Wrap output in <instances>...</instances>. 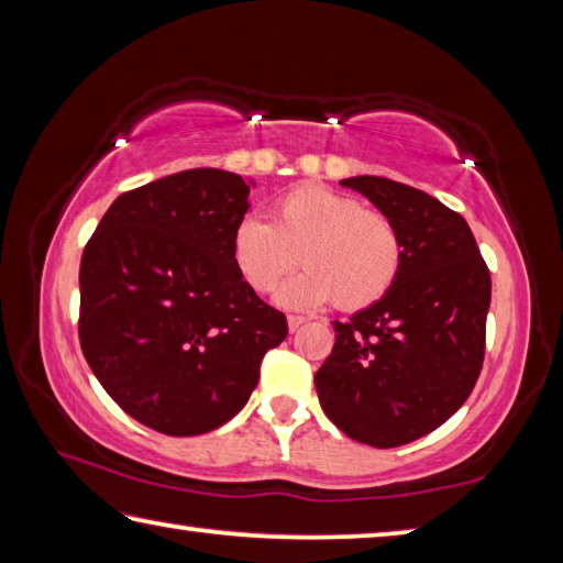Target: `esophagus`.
I'll return each mask as SVG.
<instances>
[{
	"label": "esophagus",
	"mask_w": 563,
	"mask_h": 563,
	"mask_svg": "<svg viewBox=\"0 0 563 563\" xmlns=\"http://www.w3.org/2000/svg\"><path fill=\"white\" fill-rule=\"evenodd\" d=\"M300 325H305V318H302V316H290V318H288V328H290V332H295V330H298Z\"/></svg>",
	"instance_id": "esophagus-1"
}]
</instances>
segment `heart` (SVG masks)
<instances>
[{"instance_id": "obj_1", "label": "heart", "mask_w": 563, "mask_h": 563, "mask_svg": "<svg viewBox=\"0 0 563 563\" xmlns=\"http://www.w3.org/2000/svg\"><path fill=\"white\" fill-rule=\"evenodd\" d=\"M405 261L393 218L325 186H300L273 203L271 223L243 218L233 233V263L258 295H271L298 268L308 271L280 290L288 308L332 300L355 312L383 300Z\"/></svg>"}]
</instances>
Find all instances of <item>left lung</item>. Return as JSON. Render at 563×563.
<instances>
[{"mask_svg": "<svg viewBox=\"0 0 563 563\" xmlns=\"http://www.w3.org/2000/svg\"><path fill=\"white\" fill-rule=\"evenodd\" d=\"M340 184L393 218L405 261L383 300L332 322L335 345L316 389L338 430L389 450L434 432L472 395L492 278L464 218L424 190L379 176Z\"/></svg>", "mask_w": 563, "mask_h": 563, "instance_id": "obj_1", "label": "left lung"}]
</instances>
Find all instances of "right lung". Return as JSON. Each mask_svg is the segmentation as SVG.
<instances>
[{"instance_id": "1", "label": "right lung", "mask_w": 563, "mask_h": 563, "mask_svg": "<svg viewBox=\"0 0 563 563\" xmlns=\"http://www.w3.org/2000/svg\"><path fill=\"white\" fill-rule=\"evenodd\" d=\"M247 190L218 168L151 180L121 194L84 247V357L113 402L161 434L225 424L288 335L233 263Z\"/></svg>"}]
</instances>
